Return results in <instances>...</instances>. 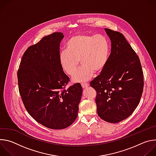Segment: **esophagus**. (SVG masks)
I'll list each match as a JSON object with an SVG mask.
<instances>
[{
	"label": "esophagus",
	"instance_id": "1",
	"mask_svg": "<svg viewBox=\"0 0 156 156\" xmlns=\"http://www.w3.org/2000/svg\"><path fill=\"white\" fill-rule=\"evenodd\" d=\"M89 86V84H87V83H81V86H82V87L83 88H85V87H87Z\"/></svg>",
	"mask_w": 156,
	"mask_h": 156
}]
</instances>
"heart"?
I'll return each instance as SVG.
<instances>
[{
  "label": "heart",
  "mask_w": 156,
  "mask_h": 156,
  "mask_svg": "<svg viewBox=\"0 0 156 156\" xmlns=\"http://www.w3.org/2000/svg\"><path fill=\"white\" fill-rule=\"evenodd\" d=\"M110 53L109 41L104 35L78 33L68 40L66 51L60 54L59 62L66 74L74 76V82H85L95 72L100 73L104 70ZM80 61L83 66L77 73Z\"/></svg>",
  "instance_id": "heart-1"
}]
</instances>
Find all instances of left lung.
Segmentation results:
<instances>
[{"instance_id": "8db88e82", "label": "left lung", "mask_w": 156, "mask_h": 156, "mask_svg": "<svg viewBox=\"0 0 156 156\" xmlns=\"http://www.w3.org/2000/svg\"><path fill=\"white\" fill-rule=\"evenodd\" d=\"M111 53L104 70L91 81L97 93L98 114L110 123L128 118L138 105L143 91L141 62L123 34L105 28Z\"/></svg>"}]
</instances>
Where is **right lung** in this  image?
<instances>
[{
	"mask_svg": "<svg viewBox=\"0 0 156 156\" xmlns=\"http://www.w3.org/2000/svg\"><path fill=\"white\" fill-rule=\"evenodd\" d=\"M63 36L53 33L30 46L17 72L19 92L28 112L38 123L54 129L74 122L83 92L78 83L65 90L70 78L59 62Z\"/></svg>",
	"mask_w": 156,
	"mask_h": 156,
	"instance_id": "1",
	"label": "right lung"
}]
</instances>
